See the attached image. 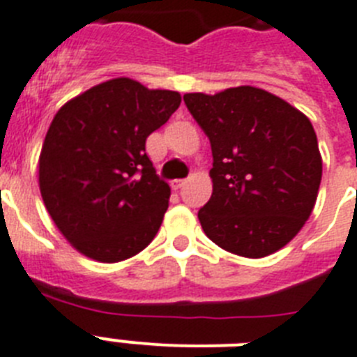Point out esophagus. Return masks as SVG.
I'll use <instances>...</instances> for the list:
<instances>
[{"label": "esophagus", "mask_w": 357, "mask_h": 357, "mask_svg": "<svg viewBox=\"0 0 357 357\" xmlns=\"http://www.w3.org/2000/svg\"><path fill=\"white\" fill-rule=\"evenodd\" d=\"M185 184V181H182V178H175V181H172V188H173V190H181V188H182V185H184Z\"/></svg>", "instance_id": "esophagus-1"}]
</instances>
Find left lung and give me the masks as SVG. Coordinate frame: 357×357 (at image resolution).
Masks as SVG:
<instances>
[{"label": "left lung", "mask_w": 357, "mask_h": 357, "mask_svg": "<svg viewBox=\"0 0 357 357\" xmlns=\"http://www.w3.org/2000/svg\"><path fill=\"white\" fill-rule=\"evenodd\" d=\"M213 155L204 234L226 252L259 259L281 250L310 217L323 162L310 120L268 91L241 85L184 94Z\"/></svg>", "instance_id": "left-lung-1"}]
</instances>
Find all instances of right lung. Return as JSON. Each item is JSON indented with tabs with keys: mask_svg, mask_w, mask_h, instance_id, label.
<instances>
[{
	"mask_svg": "<svg viewBox=\"0 0 357 357\" xmlns=\"http://www.w3.org/2000/svg\"><path fill=\"white\" fill-rule=\"evenodd\" d=\"M178 105L175 91L114 78L56 113L41 147L40 191L79 253L119 263L157 235L172 190L146 155V140Z\"/></svg>",
	"mask_w": 357,
	"mask_h": 357,
	"instance_id": "add662e5",
	"label": "right lung"
}]
</instances>
